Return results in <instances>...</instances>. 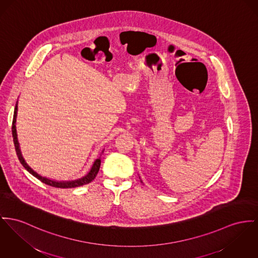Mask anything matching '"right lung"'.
I'll use <instances>...</instances> for the list:
<instances>
[{
    "label": "right lung",
    "mask_w": 258,
    "mask_h": 258,
    "mask_svg": "<svg viewBox=\"0 0 258 258\" xmlns=\"http://www.w3.org/2000/svg\"><path fill=\"white\" fill-rule=\"evenodd\" d=\"M17 113H18V103L16 104V107H15V113H14V119H13V126H12V132H13V138H14V144H15V148H16V152H17V155H18V159L20 161V163L24 166V168L31 173L34 177H36L37 179H39L41 182L49 185V186H52L54 188H61V189H70V188H76V187H81L83 185H87L89 184L90 182H92L98 172L100 170V166H101V157L96 159V161L94 162L92 168L90 172L87 174L85 177L79 179V180H75V181H69V182H57V181H53L51 179H48L46 177H42L41 175H39L38 173L36 172L26 163V161L24 160L23 156L21 155V152H20V149H19V144H18V135H17V128H16V122H17Z\"/></svg>",
    "instance_id": "obj_1"
}]
</instances>
